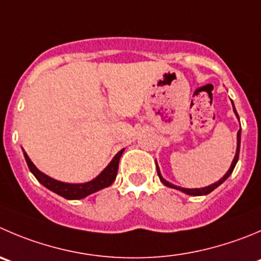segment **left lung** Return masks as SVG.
I'll use <instances>...</instances> for the list:
<instances>
[{"label": "left lung", "instance_id": "8db88e82", "mask_svg": "<svg viewBox=\"0 0 261 261\" xmlns=\"http://www.w3.org/2000/svg\"><path fill=\"white\" fill-rule=\"evenodd\" d=\"M233 111H234L236 116H237L238 120H240V116H238L237 111H236L234 105H233ZM240 145H241V129H240V130H238V133H237V150H236V155H234V159H233L232 164H230V168H229V169H228V172L225 173L224 177L220 178V179L218 180V182H215V183H213V185L207 186V187H203V188H182V187H178V186L172 185V183H169V182H168V180H165L163 177H161L160 170H159V166H158V164H156V170H158V175H159V178H160L161 182H163L165 186H168V187H170V188H175V190H178V191H182V192L187 193V195H191V196L207 195V193L213 192V191H214L217 187H219V186L222 185V183L224 182V180L227 179V178L229 177L230 174H232V172H233V169H234L236 164H237V161H238V156H240Z\"/></svg>", "mask_w": 261, "mask_h": 261}]
</instances>
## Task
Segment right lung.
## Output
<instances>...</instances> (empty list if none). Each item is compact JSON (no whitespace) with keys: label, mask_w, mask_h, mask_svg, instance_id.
Returning <instances> with one entry per match:
<instances>
[{"label":"right lung","mask_w":261,"mask_h":261,"mask_svg":"<svg viewBox=\"0 0 261 261\" xmlns=\"http://www.w3.org/2000/svg\"><path fill=\"white\" fill-rule=\"evenodd\" d=\"M124 152L123 150L119 151L115 156H114L113 160L110 161L105 169L95 178V179L89 180L87 183H78V185H73V183H64L60 180H56L54 178L48 177L44 173H42L41 170H38L36 168L32 160L29 159V156L24 152V158H25L27 164H28V168L32 173H33L34 177L37 178L39 183L44 186L46 188H48L52 192L58 193L61 197L66 198V200H81V198L87 197L91 193H95L97 191L102 190V188L109 187V186L113 185V182L115 180L116 174H118V168H119V160H120L121 153Z\"/></svg>","instance_id":"obj_1"}]
</instances>
